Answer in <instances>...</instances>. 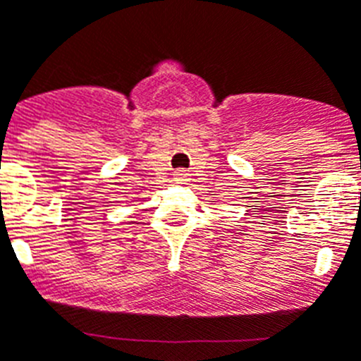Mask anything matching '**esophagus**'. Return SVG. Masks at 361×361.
<instances>
[{"label": "esophagus", "mask_w": 361, "mask_h": 361, "mask_svg": "<svg viewBox=\"0 0 361 361\" xmlns=\"http://www.w3.org/2000/svg\"><path fill=\"white\" fill-rule=\"evenodd\" d=\"M173 175H175V183L183 184V183H186L188 175H190V173H188L186 170H177Z\"/></svg>", "instance_id": "1"}]
</instances>
